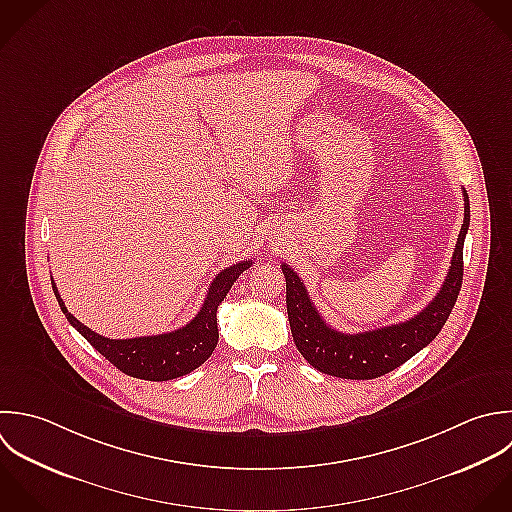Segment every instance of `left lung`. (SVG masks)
<instances>
[{
	"instance_id": "obj_1",
	"label": "left lung",
	"mask_w": 512,
	"mask_h": 512,
	"mask_svg": "<svg viewBox=\"0 0 512 512\" xmlns=\"http://www.w3.org/2000/svg\"><path fill=\"white\" fill-rule=\"evenodd\" d=\"M463 199L465 219L447 279L437 297L405 323L357 335L341 333L323 321L299 275L289 265H281L287 281V313L293 341L311 367L339 379L369 381L401 367L439 335L463 285V245L471 223L469 195L465 189Z\"/></svg>"
}]
</instances>
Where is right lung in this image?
Instances as JSON below:
<instances>
[{
	"label": "right lung",
	"mask_w": 512,
	"mask_h": 512,
	"mask_svg": "<svg viewBox=\"0 0 512 512\" xmlns=\"http://www.w3.org/2000/svg\"><path fill=\"white\" fill-rule=\"evenodd\" d=\"M249 267H251V261H241L223 269L213 279L201 311L185 327L171 333H163V335L135 337V339H107L97 335L67 311L63 299L57 293L53 279H51V287L65 319L113 367H117L121 373L135 379L171 381L195 371L199 365H203L211 357L219 341L217 307L227 297L231 285Z\"/></svg>",
	"instance_id": "add662e5"
}]
</instances>
